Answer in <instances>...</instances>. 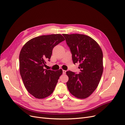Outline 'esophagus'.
I'll return each instance as SVG.
<instances>
[{"label": "esophagus", "mask_w": 125, "mask_h": 125, "mask_svg": "<svg viewBox=\"0 0 125 125\" xmlns=\"http://www.w3.org/2000/svg\"><path fill=\"white\" fill-rule=\"evenodd\" d=\"M66 70H63V74H65V73H66Z\"/></svg>", "instance_id": "34e87169"}]
</instances>
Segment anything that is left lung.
Segmentation results:
<instances>
[{"instance_id":"1","label":"left lung","mask_w":125,"mask_h":125,"mask_svg":"<svg viewBox=\"0 0 125 125\" xmlns=\"http://www.w3.org/2000/svg\"><path fill=\"white\" fill-rule=\"evenodd\" d=\"M72 54L74 64L79 63L80 72L68 71L66 83L70 93L79 99L92 94L99 84L103 71V52L99 45L91 37L80 34H63Z\"/></svg>"}]
</instances>
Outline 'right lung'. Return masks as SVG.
<instances>
[{
	"mask_svg": "<svg viewBox=\"0 0 125 125\" xmlns=\"http://www.w3.org/2000/svg\"><path fill=\"white\" fill-rule=\"evenodd\" d=\"M60 34L42 35L32 38L22 48L19 55L20 73L28 92L38 99L52 94L62 74V69H44L54 47L64 41Z\"/></svg>",
	"mask_w": 125,
	"mask_h": 125,
	"instance_id": "1",
	"label": "right lung"
}]
</instances>
